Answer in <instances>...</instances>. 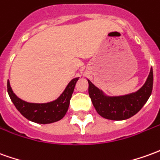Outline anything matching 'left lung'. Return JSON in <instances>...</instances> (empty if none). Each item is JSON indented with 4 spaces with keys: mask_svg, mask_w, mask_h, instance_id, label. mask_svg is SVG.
<instances>
[{
    "mask_svg": "<svg viewBox=\"0 0 160 160\" xmlns=\"http://www.w3.org/2000/svg\"><path fill=\"white\" fill-rule=\"evenodd\" d=\"M88 84V93L97 112L105 119L124 120L136 114L148 100L152 91L153 72L151 68L146 83L138 91L124 96L107 97L90 80Z\"/></svg>",
    "mask_w": 160,
    "mask_h": 160,
    "instance_id": "left-lung-1",
    "label": "left lung"
}]
</instances>
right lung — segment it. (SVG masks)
Here are the masks:
<instances>
[{
  "instance_id": "right-lung-1",
  "label": "right lung",
  "mask_w": 160,
  "mask_h": 160,
  "mask_svg": "<svg viewBox=\"0 0 160 160\" xmlns=\"http://www.w3.org/2000/svg\"><path fill=\"white\" fill-rule=\"evenodd\" d=\"M79 78L72 80L59 98L44 104L28 103L14 94L8 80V92L14 107L26 119L39 124H49L61 119L67 113L74 87Z\"/></svg>"
}]
</instances>
